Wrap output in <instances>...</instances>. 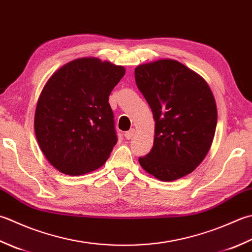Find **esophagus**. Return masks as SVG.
Listing matches in <instances>:
<instances>
[{"label":"esophagus","mask_w":252,"mask_h":252,"mask_svg":"<svg viewBox=\"0 0 252 252\" xmlns=\"http://www.w3.org/2000/svg\"><path fill=\"white\" fill-rule=\"evenodd\" d=\"M134 133H135V130H134V129H131V130H129L127 132H126V134H125L126 139V140H131L132 137L134 136Z\"/></svg>","instance_id":"obj_1"}]
</instances>
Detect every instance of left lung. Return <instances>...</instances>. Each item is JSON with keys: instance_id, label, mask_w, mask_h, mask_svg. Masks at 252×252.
<instances>
[{"instance_id": "obj_1", "label": "left lung", "mask_w": 252, "mask_h": 252, "mask_svg": "<svg viewBox=\"0 0 252 252\" xmlns=\"http://www.w3.org/2000/svg\"><path fill=\"white\" fill-rule=\"evenodd\" d=\"M134 74L155 120L154 145L140 165L161 181L180 179L201 164L213 142V93L198 73L171 59L140 64Z\"/></svg>"}]
</instances>
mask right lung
Returning <instances> with one entry per match:
<instances>
[{
    "mask_svg": "<svg viewBox=\"0 0 252 252\" xmlns=\"http://www.w3.org/2000/svg\"><path fill=\"white\" fill-rule=\"evenodd\" d=\"M126 68L97 58L64 64L43 86L34 133L43 155L68 176L88 174L109 158L117 135L109 95Z\"/></svg>",
    "mask_w": 252,
    "mask_h": 252,
    "instance_id": "add662e5",
    "label": "right lung"
}]
</instances>
